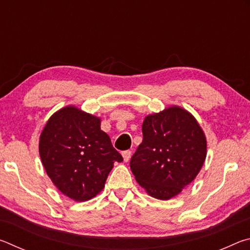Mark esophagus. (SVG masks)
<instances>
[{"label": "esophagus", "mask_w": 250, "mask_h": 250, "mask_svg": "<svg viewBox=\"0 0 250 250\" xmlns=\"http://www.w3.org/2000/svg\"><path fill=\"white\" fill-rule=\"evenodd\" d=\"M122 158H124L125 162H128L131 158V151H125L122 152Z\"/></svg>", "instance_id": "esophagus-1"}]
</instances>
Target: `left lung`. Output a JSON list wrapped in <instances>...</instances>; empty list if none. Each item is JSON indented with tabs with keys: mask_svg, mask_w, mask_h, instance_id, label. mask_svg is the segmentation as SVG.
<instances>
[{
	"mask_svg": "<svg viewBox=\"0 0 250 250\" xmlns=\"http://www.w3.org/2000/svg\"><path fill=\"white\" fill-rule=\"evenodd\" d=\"M143 140L130 161L138 184L158 200L167 201L192 183L205 162L207 140L191 112L170 105L147 115Z\"/></svg>",
	"mask_w": 250,
	"mask_h": 250,
	"instance_id": "left-lung-1",
	"label": "left lung"
}]
</instances>
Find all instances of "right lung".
Instances as JSON below:
<instances>
[{
    "instance_id": "add662e5",
    "label": "right lung",
    "mask_w": 250,
    "mask_h": 250,
    "mask_svg": "<svg viewBox=\"0 0 250 250\" xmlns=\"http://www.w3.org/2000/svg\"><path fill=\"white\" fill-rule=\"evenodd\" d=\"M101 118L76 105L54 112L40 135L42 164L53 184L76 202L96 197L122 156L100 128Z\"/></svg>"
}]
</instances>
